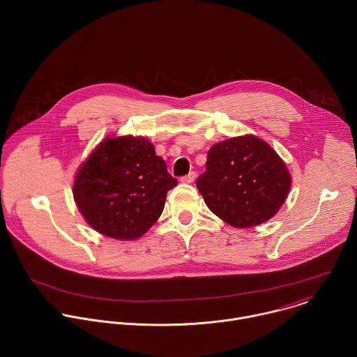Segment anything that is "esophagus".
Here are the masks:
<instances>
[{"mask_svg": "<svg viewBox=\"0 0 357 357\" xmlns=\"http://www.w3.org/2000/svg\"><path fill=\"white\" fill-rule=\"evenodd\" d=\"M195 176H196V174H195V172H189L188 175L182 176V178H181V181H182L183 183H192V182L195 181Z\"/></svg>", "mask_w": 357, "mask_h": 357, "instance_id": "obj_1", "label": "esophagus"}]
</instances>
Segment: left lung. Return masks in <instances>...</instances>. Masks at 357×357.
<instances>
[{"label": "left lung", "mask_w": 357, "mask_h": 357, "mask_svg": "<svg viewBox=\"0 0 357 357\" xmlns=\"http://www.w3.org/2000/svg\"><path fill=\"white\" fill-rule=\"evenodd\" d=\"M196 186L216 216L245 229L270 220L280 211L291 175L266 141L243 135L209 149L206 172L196 179Z\"/></svg>", "instance_id": "1"}]
</instances>
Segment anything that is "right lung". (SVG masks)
Listing matches in <instances>:
<instances>
[{
	"mask_svg": "<svg viewBox=\"0 0 357 357\" xmlns=\"http://www.w3.org/2000/svg\"><path fill=\"white\" fill-rule=\"evenodd\" d=\"M178 181L144 137L100 142L79 168L73 196L86 222L117 240H135L154 225Z\"/></svg>",
	"mask_w": 357,
	"mask_h": 357,
	"instance_id": "1",
	"label": "right lung"
}]
</instances>
